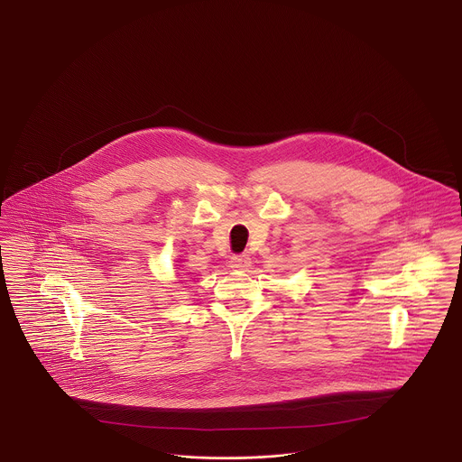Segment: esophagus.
<instances>
[{"label":"esophagus","instance_id":"34e87169","mask_svg":"<svg viewBox=\"0 0 462 462\" xmlns=\"http://www.w3.org/2000/svg\"><path fill=\"white\" fill-rule=\"evenodd\" d=\"M251 264V258L247 254H237L230 258V268L232 270H247Z\"/></svg>","mask_w":462,"mask_h":462}]
</instances>
